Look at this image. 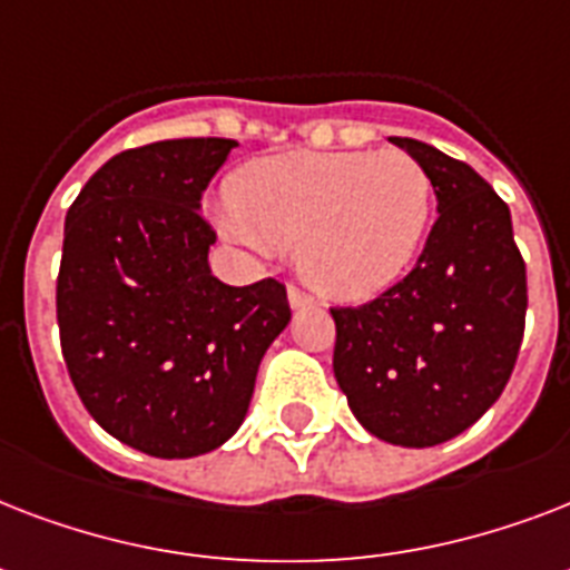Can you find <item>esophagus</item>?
Returning <instances> with one entry per match:
<instances>
[{
	"label": "esophagus",
	"instance_id": "obj_1",
	"mask_svg": "<svg viewBox=\"0 0 570 570\" xmlns=\"http://www.w3.org/2000/svg\"><path fill=\"white\" fill-rule=\"evenodd\" d=\"M286 298H289V307H307V304L316 302L311 293H304L302 286H295V284L286 286Z\"/></svg>",
	"mask_w": 570,
	"mask_h": 570
}]
</instances>
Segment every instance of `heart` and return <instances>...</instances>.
Listing matches in <instances>:
<instances>
[{
    "label": "heart",
    "instance_id": "obj_1",
    "mask_svg": "<svg viewBox=\"0 0 570 570\" xmlns=\"http://www.w3.org/2000/svg\"><path fill=\"white\" fill-rule=\"evenodd\" d=\"M230 200L218 227L233 242L257 254L298 245V268L320 293L361 302L414 263L434 186L405 150L281 154L242 165Z\"/></svg>",
    "mask_w": 570,
    "mask_h": 570
}]
</instances>
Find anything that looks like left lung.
<instances>
[{
	"label": "left lung",
	"instance_id": "1",
	"mask_svg": "<svg viewBox=\"0 0 570 570\" xmlns=\"http://www.w3.org/2000/svg\"><path fill=\"white\" fill-rule=\"evenodd\" d=\"M432 177L434 222L416 266L361 307H331L334 375L357 423L396 446H434L476 423L512 375L527 266L512 213L468 163L390 138Z\"/></svg>",
	"mask_w": 570,
	"mask_h": 570
}]
</instances>
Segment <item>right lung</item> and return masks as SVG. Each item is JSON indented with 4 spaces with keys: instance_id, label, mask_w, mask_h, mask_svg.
<instances>
[{
    "instance_id": "1",
    "label": "right lung",
    "mask_w": 570,
    "mask_h": 570,
    "mask_svg": "<svg viewBox=\"0 0 570 570\" xmlns=\"http://www.w3.org/2000/svg\"><path fill=\"white\" fill-rule=\"evenodd\" d=\"M233 138H171L111 156L67 209L61 355L97 423L156 459L218 450L248 414L259 361L289 325L275 277L209 268L200 197Z\"/></svg>"
}]
</instances>
